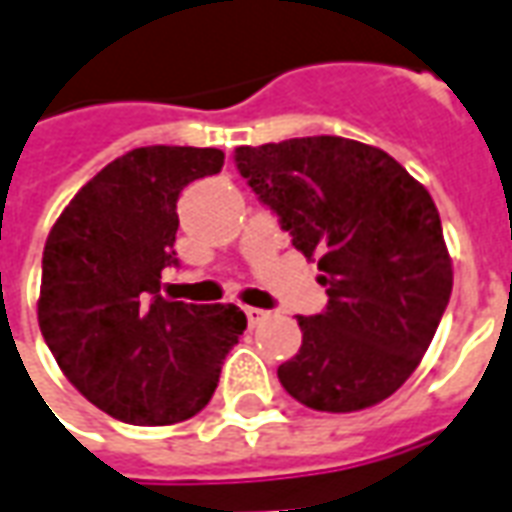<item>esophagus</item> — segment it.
<instances>
[{
    "label": "esophagus",
    "mask_w": 512,
    "mask_h": 512,
    "mask_svg": "<svg viewBox=\"0 0 512 512\" xmlns=\"http://www.w3.org/2000/svg\"><path fill=\"white\" fill-rule=\"evenodd\" d=\"M246 321H249V326H257V323L266 318V310H257V307H246Z\"/></svg>",
    "instance_id": "34e87169"
}]
</instances>
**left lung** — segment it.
Masks as SVG:
<instances>
[{
	"label": "left lung",
	"mask_w": 512,
	"mask_h": 512,
	"mask_svg": "<svg viewBox=\"0 0 512 512\" xmlns=\"http://www.w3.org/2000/svg\"><path fill=\"white\" fill-rule=\"evenodd\" d=\"M238 172L318 263L329 307L299 315V354L279 365L290 397L348 414L417 370L452 293V260L428 189L381 147L301 136L235 147Z\"/></svg>",
	"instance_id": "1"
}]
</instances>
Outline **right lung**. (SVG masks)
Returning a JSON list of instances; mask_svg holds the SVG:
<instances>
[{
    "mask_svg": "<svg viewBox=\"0 0 512 512\" xmlns=\"http://www.w3.org/2000/svg\"><path fill=\"white\" fill-rule=\"evenodd\" d=\"M216 147L128 150L87 180L43 246L38 323L93 406L131 425H175L208 406L246 329L235 304L161 299L175 263L178 197L216 175Z\"/></svg>",
    "mask_w": 512,
    "mask_h": 512,
    "instance_id": "right-lung-1",
    "label": "right lung"
}]
</instances>
